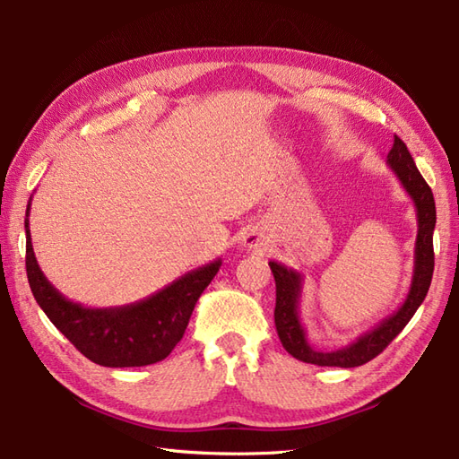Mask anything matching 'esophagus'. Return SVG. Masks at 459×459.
Returning <instances> with one entry per match:
<instances>
[{
  "instance_id": "1",
  "label": "esophagus",
  "mask_w": 459,
  "mask_h": 459,
  "mask_svg": "<svg viewBox=\"0 0 459 459\" xmlns=\"http://www.w3.org/2000/svg\"><path fill=\"white\" fill-rule=\"evenodd\" d=\"M242 245H245L247 248H260L262 245H264V240H262V235L258 230H248L245 237H242Z\"/></svg>"
}]
</instances>
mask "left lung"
<instances>
[{"instance_id":"8db88e82","label":"left lung","mask_w":459,"mask_h":459,"mask_svg":"<svg viewBox=\"0 0 459 459\" xmlns=\"http://www.w3.org/2000/svg\"><path fill=\"white\" fill-rule=\"evenodd\" d=\"M386 165L393 169L396 179L401 181L404 191L411 195L416 207L418 235L414 245V272L411 290H408L403 306L398 307L393 316L378 321L373 329H368L367 333L359 335L353 343L333 351H319L307 341V333L299 319V299L301 290H304V276L294 268H288L284 264H280V262L270 260L268 264L276 280V331L281 345H284L288 353L291 357H296L298 360L319 367L343 368L368 363L370 359L383 353V349L401 333L428 294V288H430L434 274V195L432 189L428 187V183L424 181L420 171H418L406 143L398 138V135H394L393 150L386 155Z\"/></svg>"}]
</instances>
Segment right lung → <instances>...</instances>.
Segmentation results:
<instances>
[{"label": "right lung", "instance_id": "add662e5", "mask_svg": "<svg viewBox=\"0 0 459 459\" xmlns=\"http://www.w3.org/2000/svg\"><path fill=\"white\" fill-rule=\"evenodd\" d=\"M29 211L31 201L25 212L27 278L39 307L53 325L86 359L102 367H145L168 357L181 341L195 304L217 276L222 260L187 272L135 304L86 307L65 298L39 268L29 232Z\"/></svg>", "mask_w": 459, "mask_h": 459}]
</instances>
